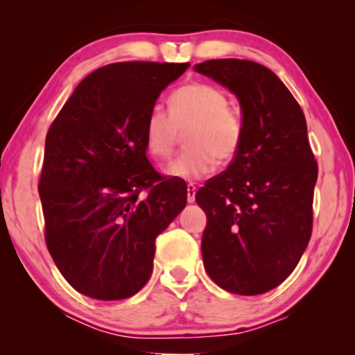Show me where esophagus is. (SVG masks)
Segmentation results:
<instances>
[{"label": "esophagus", "instance_id": "1", "mask_svg": "<svg viewBox=\"0 0 355 355\" xmlns=\"http://www.w3.org/2000/svg\"><path fill=\"white\" fill-rule=\"evenodd\" d=\"M196 192H197V187L193 186V184H187V202L189 203L196 202Z\"/></svg>", "mask_w": 355, "mask_h": 355}]
</instances>
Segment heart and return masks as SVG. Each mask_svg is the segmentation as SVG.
<instances>
[{
	"label": "heart",
	"mask_w": 355,
	"mask_h": 355,
	"mask_svg": "<svg viewBox=\"0 0 355 355\" xmlns=\"http://www.w3.org/2000/svg\"><path fill=\"white\" fill-rule=\"evenodd\" d=\"M223 90L205 82H191L169 95V111L155 106L144 128V142L150 157L166 162L186 134V150L179 155L169 174L196 181L213 171L216 159L230 163L244 139V121L227 106Z\"/></svg>",
	"instance_id": "b5f03b06"
}]
</instances>
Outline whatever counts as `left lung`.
<instances>
[{"mask_svg": "<svg viewBox=\"0 0 355 355\" xmlns=\"http://www.w3.org/2000/svg\"><path fill=\"white\" fill-rule=\"evenodd\" d=\"M193 69L239 98L244 121L236 158L196 193L207 213L203 265L227 293H268L293 273L312 236L318 164L304 111L259 62L210 60Z\"/></svg>", "mask_w": 355, "mask_h": 355, "instance_id": "left-lung-1", "label": "left lung"}]
</instances>
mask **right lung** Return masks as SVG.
Returning a JSON list of instances; mask_svg holds the SVG:
<instances>
[{
    "label": "right lung",
    "mask_w": 355,
    "mask_h": 355,
    "mask_svg": "<svg viewBox=\"0 0 355 355\" xmlns=\"http://www.w3.org/2000/svg\"><path fill=\"white\" fill-rule=\"evenodd\" d=\"M189 62H114L76 87L48 129L38 192L45 242L64 279L100 300L147 284L155 239L182 211L186 182L147 158L144 128Z\"/></svg>",
    "instance_id": "add662e5"
}]
</instances>
